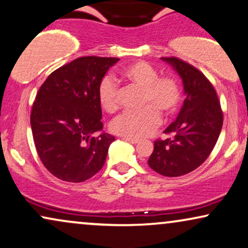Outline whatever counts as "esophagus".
Returning <instances> with one entry per match:
<instances>
[{"instance_id": "esophagus-1", "label": "esophagus", "mask_w": 248, "mask_h": 248, "mask_svg": "<svg viewBox=\"0 0 248 248\" xmlns=\"http://www.w3.org/2000/svg\"><path fill=\"white\" fill-rule=\"evenodd\" d=\"M124 140H125V141H128V142L132 143V144H137V143L140 142V140H138V139H131V138H124Z\"/></svg>"}]
</instances>
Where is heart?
Returning a JSON list of instances; mask_svg holds the SVG:
<instances>
[{"label": "heart", "instance_id": "heart-1", "mask_svg": "<svg viewBox=\"0 0 248 248\" xmlns=\"http://www.w3.org/2000/svg\"><path fill=\"white\" fill-rule=\"evenodd\" d=\"M122 78L131 85L141 88L140 111L124 112L111 121L112 133L131 139H141L154 133L160 124V114L171 115L181 101V89L173 76H158V72L147 61H136L122 72ZM99 104L108 112L120 107L121 93L116 83L109 77L98 86Z\"/></svg>", "mask_w": 248, "mask_h": 248}]
</instances>
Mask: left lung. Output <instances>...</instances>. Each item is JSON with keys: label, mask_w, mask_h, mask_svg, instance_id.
<instances>
[{"label": "left lung", "mask_w": 248, "mask_h": 248, "mask_svg": "<svg viewBox=\"0 0 248 248\" xmlns=\"http://www.w3.org/2000/svg\"><path fill=\"white\" fill-rule=\"evenodd\" d=\"M181 76L186 99L176 121L157 139L148 159L154 171L164 176H181L201 166L217 143L223 124V112L210 79L185 60L163 58Z\"/></svg>", "instance_id": "8db88e82"}]
</instances>
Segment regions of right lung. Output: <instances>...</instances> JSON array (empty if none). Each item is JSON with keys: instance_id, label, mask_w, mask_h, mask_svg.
<instances>
[{"instance_id": "1", "label": "right lung", "mask_w": 248, "mask_h": 248, "mask_svg": "<svg viewBox=\"0 0 248 248\" xmlns=\"http://www.w3.org/2000/svg\"><path fill=\"white\" fill-rule=\"evenodd\" d=\"M118 58H77L50 74L31 107V125L38 157L56 178L83 182L104 166L115 138L101 131L98 86Z\"/></svg>"}]
</instances>
